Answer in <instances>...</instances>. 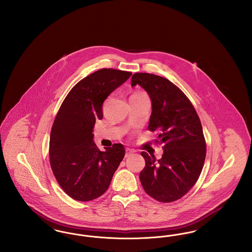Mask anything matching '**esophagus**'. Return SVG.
<instances>
[{
  "label": "esophagus",
  "mask_w": 252,
  "mask_h": 252,
  "mask_svg": "<svg viewBox=\"0 0 252 252\" xmlns=\"http://www.w3.org/2000/svg\"><path fill=\"white\" fill-rule=\"evenodd\" d=\"M132 154H133V151H132L131 149H129V148H126V155H125L126 158L131 156Z\"/></svg>",
  "instance_id": "obj_1"
}]
</instances>
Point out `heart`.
<instances>
[{
    "label": "heart",
    "mask_w": 252,
    "mask_h": 252,
    "mask_svg": "<svg viewBox=\"0 0 252 252\" xmlns=\"http://www.w3.org/2000/svg\"><path fill=\"white\" fill-rule=\"evenodd\" d=\"M141 95H144V94H141Z\"/></svg>",
    "instance_id": "obj_1"
}]
</instances>
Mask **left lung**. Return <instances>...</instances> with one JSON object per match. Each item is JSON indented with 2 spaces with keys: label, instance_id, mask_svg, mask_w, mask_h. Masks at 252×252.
Segmentation results:
<instances>
[{
  "label": "left lung",
  "instance_id": "obj_1",
  "mask_svg": "<svg viewBox=\"0 0 252 252\" xmlns=\"http://www.w3.org/2000/svg\"><path fill=\"white\" fill-rule=\"evenodd\" d=\"M141 86L152 104L148 129L159 132L161 158L142 152L145 166L140 174L144 191L159 202L181 198L197 181L206 158L201 122L190 100L166 78L137 72L131 86Z\"/></svg>",
  "mask_w": 252,
  "mask_h": 252
}]
</instances>
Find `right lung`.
I'll use <instances>...</instances> for the list:
<instances>
[{
  "label": "right lung",
  "mask_w": 252,
  "mask_h": 252,
  "mask_svg": "<svg viewBox=\"0 0 252 252\" xmlns=\"http://www.w3.org/2000/svg\"><path fill=\"white\" fill-rule=\"evenodd\" d=\"M131 72L101 69L75 85L63 101L50 136V163L62 190L78 201H90L108 190L125 157L114 144L100 151L94 142L96 120L103 118V103Z\"/></svg>",
  "instance_id": "right-lung-1"
}]
</instances>
